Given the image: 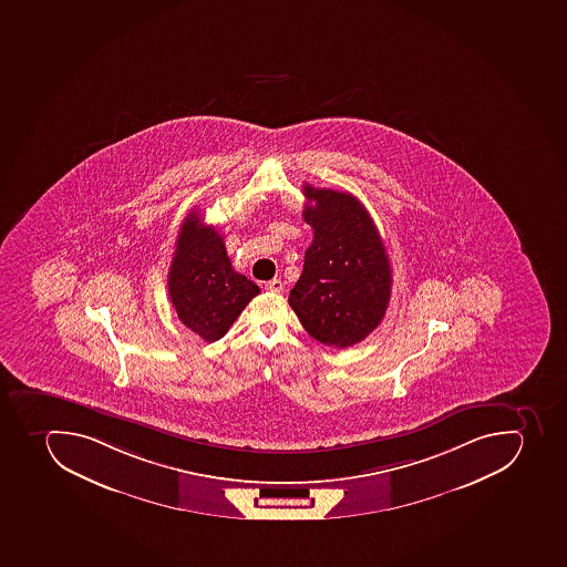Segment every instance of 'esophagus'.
I'll return each mask as SVG.
<instances>
[{"label":"esophagus","mask_w":567,"mask_h":567,"mask_svg":"<svg viewBox=\"0 0 567 567\" xmlns=\"http://www.w3.org/2000/svg\"><path fill=\"white\" fill-rule=\"evenodd\" d=\"M266 289L269 290V292H284V281L278 280V278L269 280L266 284Z\"/></svg>","instance_id":"esophagus-1"}]
</instances>
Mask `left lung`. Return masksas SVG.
I'll return each mask as SVG.
<instances>
[{
	"mask_svg": "<svg viewBox=\"0 0 567 567\" xmlns=\"http://www.w3.org/2000/svg\"><path fill=\"white\" fill-rule=\"evenodd\" d=\"M303 220L315 229L289 305L303 329L332 348L361 343L381 324L391 266L368 209L348 192L303 186Z\"/></svg>",
	"mask_w": 567,
	"mask_h": 567,
	"instance_id": "8db88e82",
	"label": "left lung"
}]
</instances>
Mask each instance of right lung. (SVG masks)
Returning a JSON list of instances; mask_svg holds the SVG:
<instances>
[{"mask_svg":"<svg viewBox=\"0 0 567 567\" xmlns=\"http://www.w3.org/2000/svg\"><path fill=\"white\" fill-rule=\"evenodd\" d=\"M258 292L257 284L235 271L219 231L192 209L183 220L168 269V296L179 321L214 343Z\"/></svg>","mask_w":567,"mask_h":567,"instance_id":"obj_1","label":"right lung"}]
</instances>
